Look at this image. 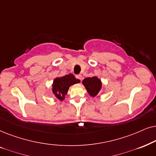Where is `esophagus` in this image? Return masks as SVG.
Returning <instances> with one entry per match:
<instances>
[{
	"label": "esophagus",
	"mask_w": 156,
	"mask_h": 156,
	"mask_svg": "<svg viewBox=\"0 0 156 156\" xmlns=\"http://www.w3.org/2000/svg\"><path fill=\"white\" fill-rule=\"evenodd\" d=\"M76 78H78V79H79L80 81H81L82 80V79H83V78H82V76L80 74H78V75H76Z\"/></svg>",
	"instance_id": "esophagus-1"
}]
</instances>
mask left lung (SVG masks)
<instances>
[{
    "mask_svg": "<svg viewBox=\"0 0 156 156\" xmlns=\"http://www.w3.org/2000/svg\"><path fill=\"white\" fill-rule=\"evenodd\" d=\"M83 84L86 87L87 91L92 97L98 95L101 89V81L97 77L86 78L83 80Z\"/></svg>",
    "mask_w": 156,
    "mask_h": 156,
    "instance_id": "left-lung-1",
    "label": "left lung"
}]
</instances>
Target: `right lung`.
<instances>
[{"instance_id": "obj_1", "label": "right lung", "mask_w": 156, "mask_h": 156, "mask_svg": "<svg viewBox=\"0 0 156 156\" xmlns=\"http://www.w3.org/2000/svg\"><path fill=\"white\" fill-rule=\"evenodd\" d=\"M78 83H80V80L75 78L73 74H68L61 78H56L54 80L53 84V94L60 101H63L65 95L67 94L69 87Z\"/></svg>"}]
</instances>
